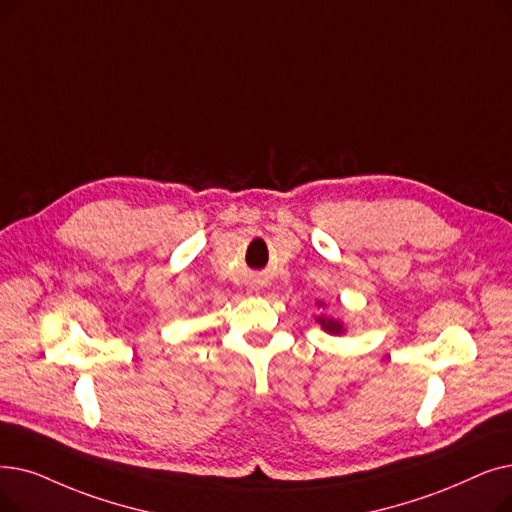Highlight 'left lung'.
<instances>
[{
    "label": "left lung",
    "instance_id": "obj_1",
    "mask_svg": "<svg viewBox=\"0 0 512 512\" xmlns=\"http://www.w3.org/2000/svg\"><path fill=\"white\" fill-rule=\"evenodd\" d=\"M318 307H324V301H318ZM318 322L328 332V335H343V332H345V326H343L341 320H335L330 316H320Z\"/></svg>",
    "mask_w": 512,
    "mask_h": 512
}]
</instances>
